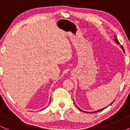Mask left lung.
Instances as JSON below:
<instances>
[{
  "label": "left lung",
  "instance_id": "left-lung-1",
  "mask_svg": "<svg viewBox=\"0 0 130 130\" xmlns=\"http://www.w3.org/2000/svg\"><path fill=\"white\" fill-rule=\"evenodd\" d=\"M115 36V38H114V40H115V41H116V43H117V44H120V43H119V41H118V40H117V37H116V35H114ZM121 47H122V50H123V52H125V50H124V48H123V47L122 46H121ZM113 103V102H112ZM112 103L111 104H112ZM111 104H110V105H111ZM108 107V106H107ZM107 107H106V108H103V109H100V110H98V111H93V112H89V113H94V112H100V111H102V110H103V109H104L105 108H106ZM80 111H82L81 109H80ZM85 112V111H84Z\"/></svg>",
  "mask_w": 130,
  "mask_h": 130
}]
</instances>
